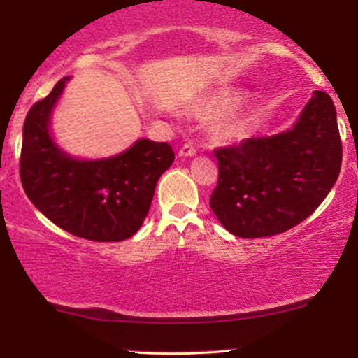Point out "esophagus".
<instances>
[{"label": "esophagus", "mask_w": 358, "mask_h": 358, "mask_svg": "<svg viewBox=\"0 0 358 358\" xmlns=\"http://www.w3.org/2000/svg\"><path fill=\"white\" fill-rule=\"evenodd\" d=\"M178 155L182 156H193V155H196V150H195V146L192 145V143H185V145L180 148V151H178Z\"/></svg>", "instance_id": "obj_1"}]
</instances>
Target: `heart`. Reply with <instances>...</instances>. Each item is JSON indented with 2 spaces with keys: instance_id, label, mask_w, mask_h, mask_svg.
Listing matches in <instances>:
<instances>
[{
  "instance_id": "b5f03b06",
  "label": "heart",
  "mask_w": 358,
  "mask_h": 358,
  "mask_svg": "<svg viewBox=\"0 0 358 358\" xmlns=\"http://www.w3.org/2000/svg\"><path fill=\"white\" fill-rule=\"evenodd\" d=\"M236 99L231 96H217L213 99L207 101L203 106H200L199 110L205 116H219L222 113H227L229 109L234 108ZM213 134L217 139H231L239 134V124L234 122L232 119H220L215 126H213Z\"/></svg>"
}]
</instances>
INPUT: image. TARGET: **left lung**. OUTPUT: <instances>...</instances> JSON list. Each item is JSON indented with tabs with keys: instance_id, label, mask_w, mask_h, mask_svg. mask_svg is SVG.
<instances>
[{
	"instance_id": "1",
	"label": "left lung",
	"mask_w": 358,
	"mask_h": 358,
	"mask_svg": "<svg viewBox=\"0 0 358 358\" xmlns=\"http://www.w3.org/2000/svg\"><path fill=\"white\" fill-rule=\"evenodd\" d=\"M210 208L244 239L286 232L313 213L338 178L342 139L331 97L316 90L293 129L217 148Z\"/></svg>"
}]
</instances>
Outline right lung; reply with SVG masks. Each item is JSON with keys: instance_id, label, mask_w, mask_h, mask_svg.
Listing matches in <instances>:
<instances>
[{"instance_id": "right-lung-1", "label": "right lung", "mask_w": 358, "mask_h": 358, "mask_svg": "<svg viewBox=\"0 0 358 358\" xmlns=\"http://www.w3.org/2000/svg\"><path fill=\"white\" fill-rule=\"evenodd\" d=\"M71 77L36 101L23 124L20 178L40 212L72 236L96 242L129 239L150 210L156 183L175 159L168 143L139 139L124 153L80 162L62 153L48 133L50 113Z\"/></svg>"}]
</instances>
